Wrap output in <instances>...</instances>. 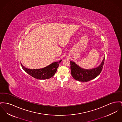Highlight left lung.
<instances>
[{"mask_svg":"<svg viewBox=\"0 0 122 122\" xmlns=\"http://www.w3.org/2000/svg\"><path fill=\"white\" fill-rule=\"evenodd\" d=\"M105 61L104 58L100 65L97 67L86 69H83L76 64L74 62L70 61V68L72 76L73 78L81 82H87L96 78L101 72Z\"/></svg>","mask_w":122,"mask_h":122,"instance_id":"left-lung-1","label":"left lung"}]
</instances>
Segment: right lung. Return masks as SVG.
Wrapping results in <instances>:
<instances>
[{"mask_svg":"<svg viewBox=\"0 0 122 122\" xmlns=\"http://www.w3.org/2000/svg\"><path fill=\"white\" fill-rule=\"evenodd\" d=\"M61 61V60L59 61L54 62L47 66L40 69H29L25 67L21 63V65L25 72L33 77L38 80H46L51 78L54 75Z\"/></svg>","mask_w":122,"mask_h":122,"instance_id":"right-lung-1","label":"right lung"}]
</instances>
